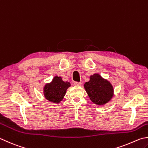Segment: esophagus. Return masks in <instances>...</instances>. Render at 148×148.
<instances>
[{"label":"esophagus","instance_id":"1","mask_svg":"<svg viewBox=\"0 0 148 148\" xmlns=\"http://www.w3.org/2000/svg\"><path fill=\"white\" fill-rule=\"evenodd\" d=\"M81 82H74V85L75 86H81Z\"/></svg>","mask_w":148,"mask_h":148}]
</instances>
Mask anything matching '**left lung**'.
Listing matches in <instances>:
<instances>
[{"instance_id": "obj_1", "label": "left lung", "mask_w": 148, "mask_h": 148, "mask_svg": "<svg viewBox=\"0 0 148 148\" xmlns=\"http://www.w3.org/2000/svg\"><path fill=\"white\" fill-rule=\"evenodd\" d=\"M84 88L91 101L98 105L106 104L113 97L112 86L99 74L91 75L90 81L84 84Z\"/></svg>"}]
</instances>
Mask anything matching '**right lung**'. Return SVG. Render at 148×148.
Listing matches in <instances>:
<instances>
[{"instance_id": "1", "label": "right lung", "mask_w": 148, "mask_h": 148, "mask_svg": "<svg viewBox=\"0 0 148 148\" xmlns=\"http://www.w3.org/2000/svg\"><path fill=\"white\" fill-rule=\"evenodd\" d=\"M70 85L69 82L63 81L61 77H55L51 83L47 84L44 87V96L49 101L59 103Z\"/></svg>"}]
</instances>
